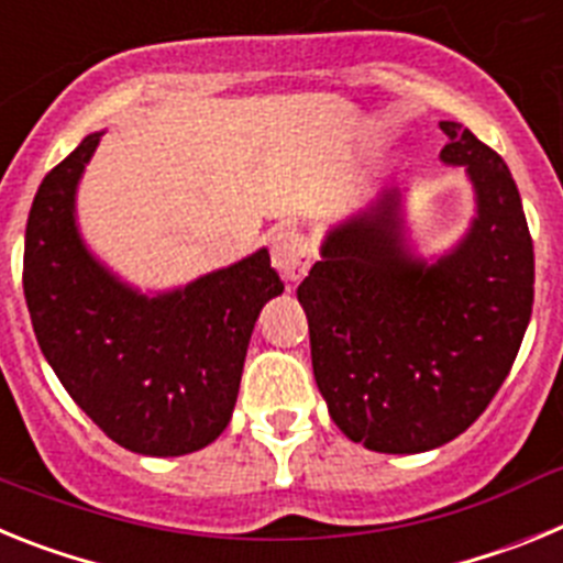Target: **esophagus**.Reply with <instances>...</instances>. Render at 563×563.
<instances>
[{"instance_id":"1","label":"esophagus","mask_w":563,"mask_h":563,"mask_svg":"<svg viewBox=\"0 0 563 563\" xmlns=\"http://www.w3.org/2000/svg\"><path fill=\"white\" fill-rule=\"evenodd\" d=\"M271 262L287 285H296L310 267V242L296 228H278L271 236Z\"/></svg>"}]
</instances>
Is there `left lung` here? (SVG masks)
I'll use <instances>...</instances> for the list:
<instances>
[{"instance_id":"left-lung-1","label":"left lung","mask_w":563,"mask_h":563,"mask_svg":"<svg viewBox=\"0 0 563 563\" xmlns=\"http://www.w3.org/2000/svg\"><path fill=\"white\" fill-rule=\"evenodd\" d=\"M442 163L465 166L476 220L437 262L402 242L400 194L332 228L298 285L312 375L330 417L380 454L445 445L487 409L533 312V239L510 168L462 123L442 121Z\"/></svg>"}]
</instances>
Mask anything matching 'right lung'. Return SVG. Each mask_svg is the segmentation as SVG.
<instances>
[{
    "instance_id": "right-lung-1",
    "label": "right lung",
    "mask_w": 563,
    "mask_h": 563,
    "mask_svg": "<svg viewBox=\"0 0 563 563\" xmlns=\"http://www.w3.org/2000/svg\"><path fill=\"white\" fill-rule=\"evenodd\" d=\"M101 132L42 180L24 231L22 285L44 357L123 449L183 456L225 431L262 307L285 290L267 251L141 296L84 247L76 188Z\"/></svg>"
}]
</instances>
